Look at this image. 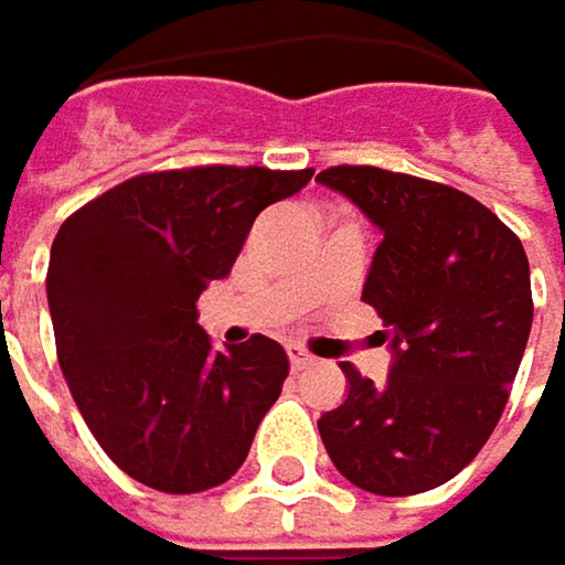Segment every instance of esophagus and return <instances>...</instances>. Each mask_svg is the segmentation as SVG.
I'll use <instances>...</instances> for the list:
<instances>
[{
  "mask_svg": "<svg viewBox=\"0 0 565 565\" xmlns=\"http://www.w3.org/2000/svg\"><path fill=\"white\" fill-rule=\"evenodd\" d=\"M316 362V355H309L306 349H299V345H289V365L296 369V372H302V369H309Z\"/></svg>",
  "mask_w": 565,
  "mask_h": 565,
  "instance_id": "obj_1",
  "label": "esophagus"
}]
</instances>
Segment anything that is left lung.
<instances>
[{
  "mask_svg": "<svg viewBox=\"0 0 565 565\" xmlns=\"http://www.w3.org/2000/svg\"><path fill=\"white\" fill-rule=\"evenodd\" d=\"M316 180L382 230L362 299L392 349L382 385L342 362L349 398L319 418L322 444L369 493H424L477 457L510 398L533 326L523 243L434 180L349 163Z\"/></svg>",
  "mask_w": 565,
  "mask_h": 565,
  "instance_id": "8db88e82",
  "label": "left lung"
}]
</instances>
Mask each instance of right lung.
<instances>
[{"label":"right lung","mask_w":565,"mask_h":565,"mask_svg":"<svg viewBox=\"0 0 565 565\" xmlns=\"http://www.w3.org/2000/svg\"><path fill=\"white\" fill-rule=\"evenodd\" d=\"M312 170L186 167L131 177L72 213L49 259L72 398L135 480L200 493L230 480L289 375L279 342L213 349L196 299L226 279L253 220Z\"/></svg>","instance_id":"obj_1"}]
</instances>
